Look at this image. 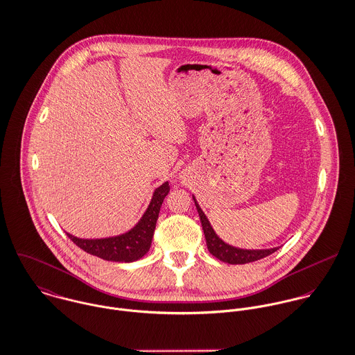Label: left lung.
I'll return each instance as SVG.
<instances>
[{
    "instance_id": "8db88e82",
    "label": "left lung",
    "mask_w": 355,
    "mask_h": 355,
    "mask_svg": "<svg viewBox=\"0 0 355 355\" xmlns=\"http://www.w3.org/2000/svg\"><path fill=\"white\" fill-rule=\"evenodd\" d=\"M196 208L198 211L200 219H201V225H202V230L205 234L207 239V246L208 250L218 257L219 260L229 263V264H245V263H250V261H256L260 260L271 253H274L278 248H270V249H241L232 246L229 243H226L223 239H220L218 234L215 233V230L212 229L208 218L205 216V214L202 212V209L200 208L196 197L193 196Z\"/></svg>"
}]
</instances>
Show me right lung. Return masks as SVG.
Masks as SVG:
<instances>
[{"label":"right lung","mask_w":355,"mask_h":355,"mask_svg":"<svg viewBox=\"0 0 355 355\" xmlns=\"http://www.w3.org/2000/svg\"><path fill=\"white\" fill-rule=\"evenodd\" d=\"M168 193H169L168 182L157 187L153 193L150 205L143 214L141 219L136 223L133 229H130L123 234L107 236V238H95V239L78 238L69 233L66 234L83 250L94 256H98L103 260L119 261V263H130V261L139 260L148 252L151 246V239L155 230L159 209Z\"/></svg>","instance_id":"right-lung-1"}]
</instances>
